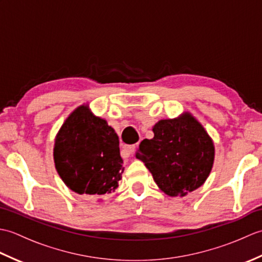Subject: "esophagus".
Listing matches in <instances>:
<instances>
[{"instance_id":"esophagus-1","label":"esophagus","mask_w":262,"mask_h":262,"mask_svg":"<svg viewBox=\"0 0 262 262\" xmlns=\"http://www.w3.org/2000/svg\"><path fill=\"white\" fill-rule=\"evenodd\" d=\"M136 149V146L135 145H125L124 147H122V151H121V155L124 158H127L129 157L130 154H133L135 152Z\"/></svg>"}]
</instances>
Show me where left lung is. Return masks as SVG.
Masks as SVG:
<instances>
[{
    "mask_svg": "<svg viewBox=\"0 0 262 262\" xmlns=\"http://www.w3.org/2000/svg\"><path fill=\"white\" fill-rule=\"evenodd\" d=\"M154 137L144 140L136 158L145 164L158 187L168 196H186L207 179L215 147L202 124L189 113L162 119L153 127Z\"/></svg>",
    "mask_w": 262,
    "mask_h": 262,
    "instance_id": "1",
    "label": "left lung"
}]
</instances>
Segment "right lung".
<instances>
[{
	"label": "right lung",
	"mask_w": 262,
	"mask_h": 262,
	"mask_svg": "<svg viewBox=\"0 0 262 262\" xmlns=\"http://www.w3.org/2000/svg\"><path fill=\"white\" fill-rule=\"evenodd\" d=\"M54 161L65 185L88 197L114 192L124 172L118 135L88 104L77 107L60 127Z\"/></svg>",
	"instance_id": "obj_1"
}]
</instances>
